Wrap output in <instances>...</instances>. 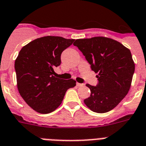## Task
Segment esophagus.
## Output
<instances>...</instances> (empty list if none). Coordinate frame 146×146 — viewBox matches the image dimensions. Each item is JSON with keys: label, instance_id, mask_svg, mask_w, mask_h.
<instances>
[{"label": "esophagus", "instance_id": "obj_1", "mask_svg": "<svg viewBox=\"0 0 146 146\" xmlns=\"http://www.w3.org/2000/svg\"><path fill=\"white\" fill-rule=\"evenodd\" d=\"M76 85L78 86V87H82V86H84V85H85V84H83V83H76Z\"/></svg>", "mask_w": 146, "mask_h": 146}]
</instances>
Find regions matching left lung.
Instances as JSON below:
<instances>
[{"label": "left lung", "mask_w": 146, "mask_h": 146, "mask_svg": "<svg viewBox=\"0 0 146 146\" xmlns=\"http://www.w3.org/2000/svg\"><path fill=\"white\" fill-rule=\"evenodd\" d=\"M73 45L82 52L92 70L98 74L96 86L86 85L91 95L84 103L98 113L112 110L131 88L135 70L131 51L118 41L104 36L78 39Z\"/></svg>", "instance_id": "8db88e82"}]
</instances>
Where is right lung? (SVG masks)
<instances>
[{"label": "right lung", "mask_w": 146, "mask_h": 146, "mask_svg": "<svg viewBox=\"0 0 146 146\" xmlns=\"http://www.w3.org/2000/svg\"><path fill=\"white\" fill-rule=\"evenodd\" d=\"M73 39L47 36L36 39L22 47L15 61L18 90L28 106L47 114L61 105L65 93L76 81L55 77L54 67L61 64L63 51Z\"/></svg>", "instance_id": "obj_1"}]
</instances>
